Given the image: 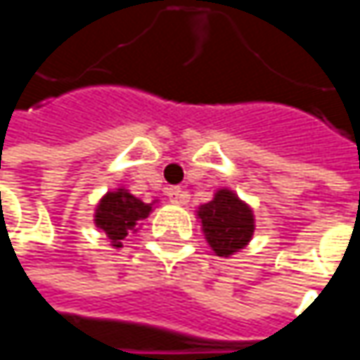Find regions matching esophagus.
I'll use <instances>...</instances> for the list:
<instances>
[{
    "label": "esophagus",
    "mask_w": 360,
    "mask_h": 360,
    "mask_svg": "<svg viewBox=\"0 0 360 360\" xmlns=\"http://www.w3.org/2000/svg\"><path fill=\"white\" fill-rule=\"evenodd\" d=\"M167 195H169V200H171L173 204H183V202L187 200V191H183L181 187H171V189L167 191Z\"/></svg>",
    "instance_id": "34e87169"
}]
</instances>
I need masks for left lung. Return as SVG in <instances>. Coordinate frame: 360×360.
I'll list each match as a JSON object with an SVG mask.
<instances>
[{
	"mask_svg": "<svg viewBox=\"0 0 360 360\" xmlns=\"http://www.w3.org/2000/svg\"><path fill=\"white\" fill-rule=\"evenodd\" d=\"M195 217L200 219L202 233L210 250L221 258H229L236 252L244 250L256 229L250 204L229 187L217 189L210 202L198 206Z\"/></svg>",
	"mask_w": 360,
	"mask_h": 360,
	"instance_id": "1",
	"label": "left lung"
}]
</instances>
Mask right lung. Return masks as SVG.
<instances>
[{
    "label": "right lung",
    "mask_w": 360,
    "mask_h": 360,
    "mask_svg": "<svg viewBox=\"0 0 360 360\" xmlns=\"http://www.w3.org/2000/svg\"><path fill=\"white\" fill-rule=\"evenodd\" d=\"M158 204V200L154 202H143L137 195H133L127 187H116L106 191L94 212V223L98 229H102V233L106 236L112 248H122V242L129 233H137L139 227L143 225V221L152 214L154 206Z\"/></svg>",
    "instance_id": "1"
}]
</instances>
